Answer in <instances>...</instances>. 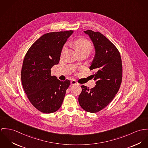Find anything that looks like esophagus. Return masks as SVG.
<instances>
[{
  "instance_id": "1",
  "label": "esophagus",
  "mask_w": 148,
  "mask_h": 148,
  "mask_svg": "<svg viewBox=\"0 0 148 148\" xmlns=\"http://www.w3.org/2000/svg\"><path fill=\"white\" fill-rule=\"evenodd\" d=\"M71 85H74V84H79V83L75 80H72L70 82Z\"/></svg>"
}]
</instances>
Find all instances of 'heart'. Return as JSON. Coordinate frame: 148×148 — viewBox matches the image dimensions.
<instances>
[{"mask_svg": "<svg viewBox=\"0 0 148 148\" xmlns=\"http://www.w3.org/2000/svg\"><path fill=\"white\" fill-rule=\"evenodd\" d=\"M74 45L77 51L82 50H88L90 51L92 48L90 42L84 38L77 39L75 41Z\"/></svg>", "mask_w": 148, "mask_h": 148, "instance_id": "obj_1", "label": "heart"}]
</instances>
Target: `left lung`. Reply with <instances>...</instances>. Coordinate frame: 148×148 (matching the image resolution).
I'll use <instances>...</instances> for the list:
<instances>
[{
    "instance_id": "left-lung-1",
    "label": "left lung",
    "mask_w": 148,
    "mask_h": 148,
    "mask_svg": "<svg viewBox=\"0 0 148 148\" xmlns=\"http://www.w3.org/2000/svg\"><path fill=\"white\" fill-rule=\"evenodd\" d=\"M93 43L95 54L90 67L95 73L93 88L82 85L78 101L87 112L95 113L103 110L112 100L119 90L122 80V62L119 50L104 35L91 30L84 31Z\"/></svg>"
}]
</instances>
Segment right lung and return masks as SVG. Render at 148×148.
<instances>
[{
  "mask_svg": "<svg viewBox=\"0 0 148 148\" xmlns=\"http://www.w3.org/2000/svg\"><path fill=\"white\" fill-rule=\"evenodd\" d=\"M73 31L50 32L40 37L27 52L21 73L23 88L33 106L45 114L61 106L70 82L51 75L59 63L64 45Z\"/></svg>",
  "mask_w": 148,
  "mask_h": 148,
  "instance_id": "obj_1",
  "label": "right lung"
}]
</instances>
